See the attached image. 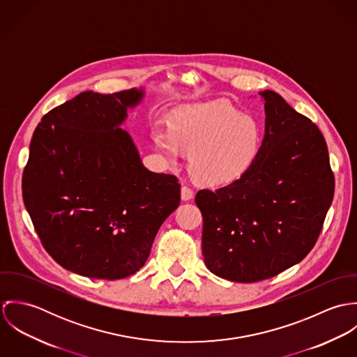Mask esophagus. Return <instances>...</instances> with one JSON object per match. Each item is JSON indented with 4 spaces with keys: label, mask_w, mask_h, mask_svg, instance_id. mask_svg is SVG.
Segmentation results:
<instances>
[{
    "label": "esophagus",
    "mask_w": 357,
    "mask_h": 357,
    "mask_svg": "<svg viewBox=\"0 0 357 357\" xmlns=\"http://www.w3.org/2000/svg\"><path fill=\"white\" fill-rule=\"evenodd\" d=\"M192 198H194V191L188 185H183V188H181V199L184 202H187V201H191Z\"/></svg>",
    "instance_id": "esophagus-1"
}]
</instances>
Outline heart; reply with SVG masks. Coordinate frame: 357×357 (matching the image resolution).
<instances>
[{"mask_svg": "<svg viewBox=\"0 0 357 357\" xmlns=\"http://www.w3.org/2000/svg\"><path fill=\"white\" fill-rule=\"evenodd\" d=\"M170 133L155 130L158 150L170 163L177 162L181 151L191 153L190 172L207 185L229 184L243 177L253 167L264 143L259 121L225 102L181 111L172 119Z\"/></svg>", "mask_w": 357, "mask_h": 357, "instance_id": "heart-1", "label": "heart"}]
</instances>
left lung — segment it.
I'll list each match as a JSON object with an SVG mask.
<instances>
[{
    "instance_id": "8db88e82",
    "label": "left lung",
    "mask_w": 357,
    "mask_h": 357,
    "mask_svg": "<svg viewBox=\"0 0 357 357\" xmlns=\"http://www.w3.org/2000/svg\"><path fill=\"white\" fill-rule=\"evenodd\" d=\"M253 167L215 191L201 190L202 253L207 269L255 283L298 264L314 246L334 197V173L319 128L273 91Z\"/></svg>"
}]
</instances>
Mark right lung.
<instances>
[{
  "mask_svg": "<svg viewBox=\"0 0 357 357\" xmlns=\"http://www.w3.org/2000/svg\"><path fill=\"white\" fill-rule=\"evenodd\" d=\"M143 96V89L82 92L45 114L33 135L24 206L45 250L74 273L107 280L136 273L180 204L177 177L149 170L119 128Z\"/></svg>",
  "mask_w": 357,
  "mask_h": 357,
  "instance_id": "1",
  "label": "right lung"
}]
</instances>
